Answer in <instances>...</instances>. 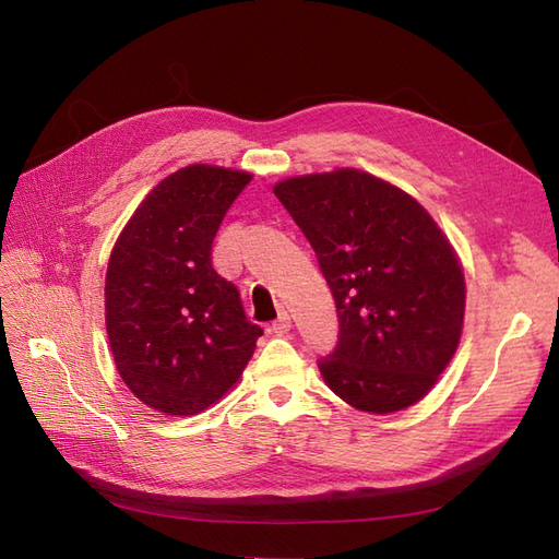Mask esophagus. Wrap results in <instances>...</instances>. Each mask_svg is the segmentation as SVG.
I'll return each instance as SVG.
<instances>
[{
	"mask_svg": "<svg viewBox=\"0 0 559 559\" xmlns=\"http://www.w3.org/2000/svg\"><path fill=\"white\" fill-rule=\"evenodd\" d=\"M270 331H273L275 335H284L292 331V317L286 312H280V317L273 321V326H270Z\"/></svg>",
	"mask_w": 559,
	"mask_h": 559,
	"instance_id": "esophagus-1",
	"label": "esophagus"
}]
</instances>
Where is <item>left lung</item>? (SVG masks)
Here are the masks:
<instances>
[{"mask_svg": "<svg viewBox=\"0 0 559 559\" xmlns=\"http://www.w3.org/2000/svg\"><path fill=\"white\" fill-rule=\"evenodd\" d=\"M273 191L312 245L341 319L321 378L357 411L411 408L448 368L464 326L466 284L445 233L413 195L354 167Z\"/></svg>", "mask_w": 559, "mask_h": 559, "instance_id": "obj_1", "label": "left lung"}]
</instances>
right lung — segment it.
<instances>
[{
	"mask_svg": "<svg viewBox=\"0 0 559 559\" xmlns=\"http://www.w3.org/2000/svg\"><path fill=\"white\" fill-rule=\"evenodd\" d=\"M249 181L230 167H181L140 202L111 249L105 319L116 370L158 413L210 408L263 335L212 267L214 235Z\"/></svg>",
	"mask_w": 559,
	"mask_h": 559,
	"instance_id": "1",
	"label": "right lung"
}]
</instances>
